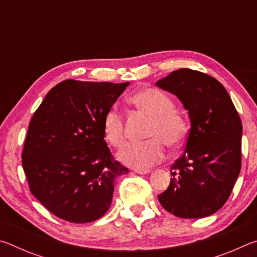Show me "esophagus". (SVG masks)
Returning <instances> with one entry per match:
<instances>
[{"label": "esophagus", "instance_id": "34e87169", "mask_svg": "<svg viewBox=\"0 0 257 257\" xmlns=\"http://www.w3.org/2000/svg\"><path fill=\"white\" fill-rule=\"evenodd\" d=\"M135 172L138 173V175H147V173L151 172V170H149V169H135Z\"/></svg>", "mask_w": 257, "mask_h": 257}]
</instances>
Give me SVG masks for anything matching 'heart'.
<instances>
[{"instance_id": "heart-1", "label": "heart", "mask_w": 257, "mask_h": 257, "mask_svg": "<svg viewBox=\"0 0 257 257\" xmlns=\"http://www.w3.org/2000/svg\"><path fill=\"white\" fill-rule=\"evenodd\" d=\"M130 103L152 116L147 130L150 139L125 145L118 153V159L134 169H147L164 158V142L172 149L184 144L189 134V122L185 114L176 110V103L170 95L154 87L139 89L130 97ZM102 128L108 144L114 147L123 145L124 119L118 106L113 105L105 112Z\"/></svg>"}]
</instances>
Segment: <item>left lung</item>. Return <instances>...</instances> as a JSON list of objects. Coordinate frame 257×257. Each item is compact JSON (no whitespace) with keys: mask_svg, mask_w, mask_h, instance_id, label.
Segmentation results:
<instances>
[{"mask_svg":"<svg viewBox=\"0 0 257 257\" xmlns=\"http://www.w3.org/2000/svg\"><path fill=\"white\" fill-rule=\"evenodd\" d=\"M156 86L180 99L191 124L159 201L178 217L211 215L228 201L240 172L241 120L222 84L206 73L182 68Z\"/></svg>","mask_w":257,"mask_h":257,"instance_id":"1","label":"left lung"}]
</instances>
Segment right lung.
I'll use <instances>...</instances> for the list:
<instances>
[{
    "mask_svg": "<svg viewBox=\"0 0 257 257\" xmlns=\"http://www.w3.org/2000/svg\"><path fill=\"white\" fill-rule=\"evenodd\" d=\"M128 85L68 79L35 111L23 168L32 194L60 219L87 223L102 217L116 178L129 172L113 158L102 128L105 112Z\"/></svg>",
    "mask_w": 257,
    "mask_h": 257,
    "instance_id": "obj_1",
    "label": "right lung"
}]
</instances>
